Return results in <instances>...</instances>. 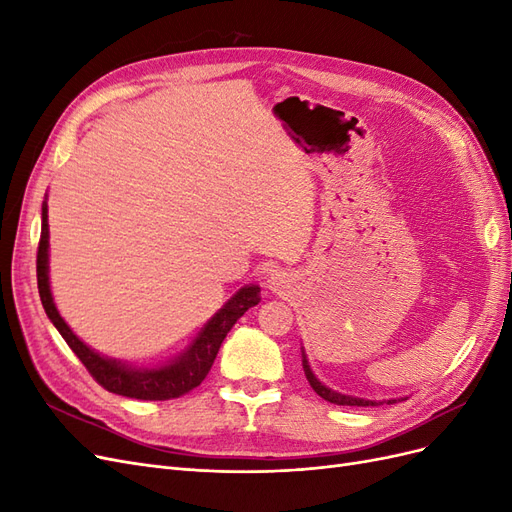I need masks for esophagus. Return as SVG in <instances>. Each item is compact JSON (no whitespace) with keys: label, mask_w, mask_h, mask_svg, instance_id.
<instances>
[{"label":"esophagus","mask_w":512,"mask_h":512,"mask_svg":"<svg viewBox=\"0 0 512 512\" xmlns=\"http://www.w3.org/2000/svg\"><path fill=\"white\" fill-rule=\"evenodd\" d=\"M267 284H269V288H271L273 292H284L286 288H290L292 277H290V273H286V271H282V269H275V271L269 275Z\"/></svg>","instance_id":"34e87169"}]
</instances>
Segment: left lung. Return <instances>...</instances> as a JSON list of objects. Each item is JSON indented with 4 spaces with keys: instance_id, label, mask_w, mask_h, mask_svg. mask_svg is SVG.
<instances>
[{
    "instance_id": "1",
    "label": "left lung",
    "mask_w": 512,
    "mask_h": 512,
    "mask_svg": "<svg viewBox=\"0 0 512 512\" xmlns=\"http://www.w3.org/2000/svg\"><path fill=\"white\" fill-rule=\"evenodd\" d=\"M303 369H305V378H307V382L312 384V389H314L322 399L331 401V404H337V406H380V404H384V401L359 399V397H350V395H342V393H337V391H331L329 386H324V384L314 376L312 367H309V363H307V356H305V352H303ZM395 401H397V399H386V404H395Z\"/></svg>"
}]
</instances>
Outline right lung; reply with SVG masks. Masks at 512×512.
Instances as JSON below:
<instances>
[{
  "label": "right lung",
  "mask_w": 512,
  "mask_h": 512,
  "mask_svg": "<svg viewBox=\"0 0 512 512\" xmlns=\"http://www.w3.org/2000/svg\"><path fill=\"white\" fill-rule=\"evenodd\" d=\"M36 275L40 301L46 316H49L59 335L66 339V344L79 356L94 380L104 386L108 393L145 401L175 399L196 389L207 378L228 331L235 327V322L247 309L260 303V288L256 284L243 286L237 294H232L220 312L200 329V333L192 339V344L179 356H175L173 361L158 367H134L126 361L108 359V356L91 350L72 333L66 320L59 316L49 284V209H46V203H42V230L38 243Z\"/></svg>",
  "instance_id": "obj_1"
}]
</instances>
